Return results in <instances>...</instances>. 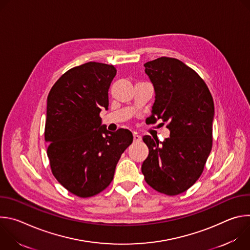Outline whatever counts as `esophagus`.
Wrapping results in <instances>:
<instances>
[{
    "label": "esophagus",
    "mask_w": 250,
    "mask_h": 250,
    "mask_svg": "<svg viewBox=\"0 0 250 250\" xmlns=\"http://www.w3.org/2000/svg\"><path fill=\"white\" fill-rule=\"evenodd\" d=\"M140 141H141V136L137 134H133V142L137 144V142H140Z\"/></svg>",
    "instance_id": "34e87169"
}]
</instances>
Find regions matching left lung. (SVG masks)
Segmentation results:
<instances>
[{
	"instance_id": "8db88e82",
	"label": "left lung",
	"mask_w": 250,
	"mask_h": 250,
	"mask_svg": "<svg viewBox=\"0 0 250 250\" xmlns=\"http://www.w3.org/2000/svg\"><path fill=\"white\" fill-rule=\"evenodd\" d=\"M155 90L150 120L170 130L163 142L144 136L149 149L141 166L146 182L155 191L175 196L199 179L212 146L215 105L195 70L176 58L160 57L145 64Z\"/></svg>"
}]
</instances>
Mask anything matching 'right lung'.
<instances>
[{
    "mask_svg": "<svg viewBox=\"0 0 250 250\" xmlns=\"http://www.w3.org/2000/svg\"><path fill=\"white\" fill-rule=\"evenodd\" d=\"M113 65L88 62L69 69L47 97L44 138L56 180L80 198L93 197L114 179L123 152L131 145L128 129L106 130L100 113L109 106Z\"/></svg>",
    "mask_w": 250,
    "mask_h": 250,
    "instance_id": "1",
    "label": "right lung"
}]
</instances>
